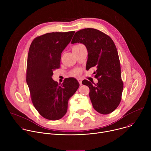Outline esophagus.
<instances>
[{"instance_id": "1", "label": "esophagus", "mask_w": 151, "mask_h": 151, "mask_svg": "<svg viewBox=\"0 0 151 151\" xmlns=\"http://www.w3.org/2000/svg\"><path fill=\"white\" fill-rule=\"evenodd\" d=\"M78 81L79 82V84L81 85H82V79H80V78H78Z\"/></svg>"}]
</instances>
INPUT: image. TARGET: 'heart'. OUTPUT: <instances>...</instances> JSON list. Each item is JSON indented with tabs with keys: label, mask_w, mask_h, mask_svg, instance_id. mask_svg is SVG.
I'll list each match as a JSON object with an SVG mask.
<instances>
[{
	"label": "heart",
	"mask_w": 151,
	"mask_h": 151,
	"mask_svg": "<svg viewBox=\"0 0 151 151\" xmlns=\"http://www.w3.org/2000/svg\"><path fill=\"white\" fill-rule=\"evenodd\" d=\"M83 45L79 44V45H78L75 46L73 48H79L82 47H83ZM80 73H81V71H80L79 69H76V70H73V71L72 72V76H78V75H79L80 74Z\"/></svg>",
	"instance_id": "b5f03b06"
}]
</instances>
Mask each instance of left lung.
I'll return each instance as SVG.
<instances>
[{
  "mask_svg": "<svg viewBox=\"0 0 151 151\" xmlns=\"http://www.w3.org/2000/svg\"><path fill=\"white\" fill-rule=\"evenodd\" d=\"M81 43L88 51L86 69L96 68L97 83L87 80L82 83L90 88V98L94 109L100 114L114 111L121 100L123 82L116 46L112 39L95 29H84L76 32L72 44Z\"/></svg>",
  "mask_w": 151,
  "mask_h": 151,
  "instance_id": "obj_1",
  "label": "left lung"
}]
</instances>
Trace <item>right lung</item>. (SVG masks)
Wrapping results in <instances>:
<instances>
[{"label":"right lung","mask_w":151,"mask_h":151,"mask_svg":"<svg viewBox=\"0 0 151 151\" xmlns=\"http://www.w3.org/2000/svg\"><path fill=\"white\" fill-rule=\"evenodd\" d=\"M74 31L52 32L36 37L30 45L27 63L26 82L33 106L44 118L58 120L67 112L68 101L79 87L73 78L60 85L52 76L60 66L63 51L69 44Z\"/></svg>","instance_id":"obj_1"}]
</instances>
